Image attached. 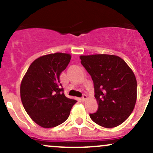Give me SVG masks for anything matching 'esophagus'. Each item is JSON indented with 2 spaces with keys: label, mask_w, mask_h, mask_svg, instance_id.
Returning a JSON list of instances; mask_svg holds the SVG:
<instances>
[{
  "label": "esophagus",
  "mask_w": 153,
  "mask_h": 153,
  "mask_svg": "<svg viewBox=\"0 0 153 153\" xmlns=\"http://www.w3.org/2000/svg\"><path fill=\"white\" fill-rule=\"evenodd\" d=\"M87 99H88L87 95L84 94L83 96H82V99H81V101H86Z\"/></svg>",
  "instance_id": "34e87169"
}]
</instances>
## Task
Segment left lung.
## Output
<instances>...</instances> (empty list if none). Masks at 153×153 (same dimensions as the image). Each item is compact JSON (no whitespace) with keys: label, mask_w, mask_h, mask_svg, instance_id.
<instances>
[{"label":"left lung","mask_w":153,"mask_h":153,"mask_svg":"<svg viewBox=\"0 0 153 153\" xmlns=\"http://www.w3.org/2000/svg\"><path fill=\"white\" fill-rule=\"evenodd\" d=\"M91 75L99 109L90 117L105 128L120 125L130 116L137 101V80L124 59L113 54L80 56Z\"/></svg>","instance_id":"1"}]
</instances>
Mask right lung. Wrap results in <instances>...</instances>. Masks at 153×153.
Segmentation results:
<instances>
[{
	"mask_svg": "<svg viewBox=\"0 0 153 153\" xmlns=\"http://www.w3.org/2000/svg\"><path fill=\"white\" fill-rule=\"evenodd\" d=\"M71 59V54L62 52L42 56L31 63L22 79V104L40 127L52 128L65 122L77 102L65 96L59 81V75Z\"/></svg>",
	"mask_w": 153,
	"mask_h": 153,
	"instance_id": "obj_1",
	"label": "right lung"
}]
</instances>
